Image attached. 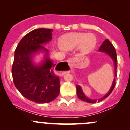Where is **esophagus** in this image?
<instances>
[{
	"instance_id": "obj_1",
	"label": "esophagus",
	"mask_w": 130,
	"mask_h": 130,
	"mask_svg": "<svg viewBox=\"0 0 130 130\" xmlns=\"http://www.w3.org/2000/svg\"><path fill=\"white\" fill-rule=\"evenodd\" d=\"M68 63H69V66L70 67H73V63H72V58H70V59H69V60H68ZM64 74V73L63 72H61V73H60V75H63Z\"/></svg>"
}]
</instances>
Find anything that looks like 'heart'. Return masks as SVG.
<instances>
[{
  "mask_svg": "<svg viewBox=\"0 0 130 130\" xmlns=\"http://www.w3.org/2000/svg\"><path fill=\"white\" fill-rule=\"evenodd\" d=\"M58 44L60 48L65 51H71L79 48L84 53H88L95 47L96 38L92 34L84 32H70L60 38Z\"/></svg>",
  "mask_w": 130,
  "mask_h": 130,
  "instance_id": "heart-1",
  "label": "heart"
}]
</instances>
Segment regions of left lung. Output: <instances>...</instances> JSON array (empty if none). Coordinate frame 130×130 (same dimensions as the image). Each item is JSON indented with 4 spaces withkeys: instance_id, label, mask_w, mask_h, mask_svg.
Instances as JSON below:
<instances>
[{
    "instance_id": "left-lung-1",
    "label": "left lung",
    "mask_w": 130,
    "mask_h": 130,
    "mask_svg": "<svg viewBox=\"0 0 130 130\" xmlns=\"http://www.w3.org/2000/svg\"><path fill=\"white\" fill-rule=\"evenodd\" d=\"M99 52H105L106 53H107V55L111 57V58L114 61V64H115V78H114V80L112 82V86L110 88V90H109L108 92L104 95V97H103L102 98L99 99H91L88 98L84 94L83 91H82V88L80 86L78 85H76V89H77V94L78 98H79L80 100L83 101L87 102L89 103H95L96 102H100L101 101H103V99H104L105 98H107L109 95L111 94V93L112 92V91L113 90L114 88L115 87V85H116V77H117V72H116V69H117V55H116V50H115V47L112 45V43L109 41V40H106L103 43V44H101V46H100L99 49Z\"/></svg>"
}]
</instances>
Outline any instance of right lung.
Wrapping results in <instances>:
<instances>
[{"instance_id":"1","label":"right lung","mask_w":130,"mask_h":130,"mask_svg":"<svg viewBox=\"0 0 130 130\" xmlns=\"http://www.w3.org/2000/svg\"><path fill=\"white\" fill-rule=\"evenodd\" d=\"M52 29L45 28L31 31L19 41L14 53L12 67L14 85L24 98L36 103H50L60 94V78L54 73L56 64L42 46L52 40ZM40 51L45 52V57L41 64L36 65L32 57Z\"/></svg>"}]
</instances>
